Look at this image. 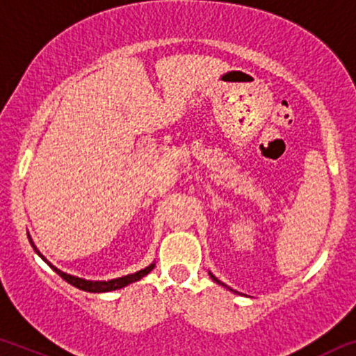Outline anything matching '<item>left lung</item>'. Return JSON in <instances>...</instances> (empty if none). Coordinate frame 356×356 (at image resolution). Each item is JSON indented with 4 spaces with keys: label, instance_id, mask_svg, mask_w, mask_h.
Returning <instances> with one entry per match:
<instances>
[{
    "label": "left lung",
    "instance_id": "1",
    "mask_svg": "<svg viewBox=\"0 0 356 356\" xmlns=\"http://www.w3.org/2000/svg\"><path fill=\"white\" fill-rule=\"evenodd\" d=\"M211 277H213V280H214V282H218V284H221V282H220V280H218V279H216V277H214V275H211ZM221 286H225V284H221Z\"/></svg>",
    "mask_w": 356,
    "mask_h": 356
}]
</instances>
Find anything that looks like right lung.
<instances>
[{
    "label": "right lung",
    "mask_w": 356,
    "mask_h": 356,
    "mask_svg": "<svg viewBox=\"0 0 356 356\" xmlns=\"http://www.w3.org/2000/svg\"><path fill=\"white\" fill-rule=\"evenodd\" d=\"M30 243H32V240H30ZM32 247H33L35 252H37L38 255H40V252H38V250L35 248L33 243H32ZM40 257H42V255H40ZM42 259H44V257H42ZM44 260H45V259H44ZM45 261H47V260H45ZM47 264H49V261H47ZM49 265H50V264H49ZM50 267H52V265H50ZM52 268L58 273V275L62 277V279L65 280V282H69L70 286L81 289V291H86V292H109V291H116V289H121V287L128 286V284L136 282V280H140V279H142V277H145L148 272H152V268H154V265H150V267L143 268V270H138V272L131 273V275H124V277H120V279L108 280V282H106V280H103V282H91V280H84V279H79V277L67 275V273L60 272V270H58V268H56V267H52Z\"/></svg>",
    "instance_id": "1"
}]
</instances>
